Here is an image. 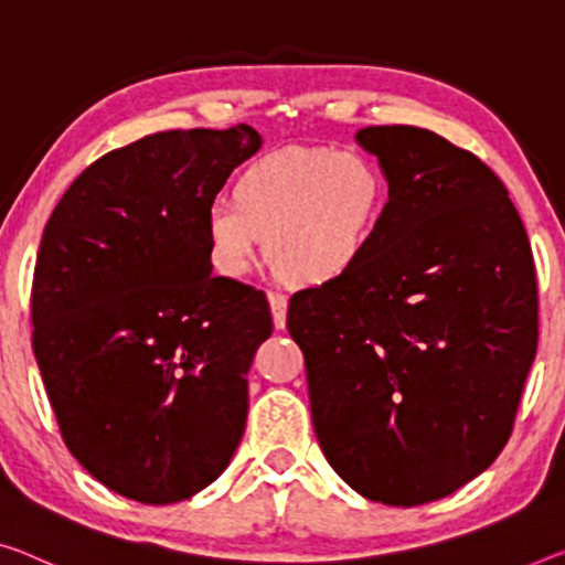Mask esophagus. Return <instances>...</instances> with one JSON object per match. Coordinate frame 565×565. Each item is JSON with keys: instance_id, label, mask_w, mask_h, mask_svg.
<instances>
[{"instance_id": "34e87169", "label": "esophagus", "mask_w": 565, "mask_h": 565, "mask_svg": "<svg viewBox=\"0 0 565 565\" xmlns=\"http://www.w3.org/2000/svg\"><path fill=\"white\" fill-rule=\"evenodd\" d=\"M267 300H270L275 328H285V320H288V298L282 292H267Z\"/></svg>"}]
</instances>
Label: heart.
Here are the masks:
<instances>
[{
	"label": "heart",
	"mask_w": 565,
	"mask_h": 565,
	"mask_svg": "<svg viewBox=\"0 0 565 565\" xmlns=\"http://www.w3.org/2000/svg\"><path fill=\"white\" fill-rule=\"evenodd\" d=\"M386 177L363 151L292 146L249 163L234 202L206 206L204 232L216 270L242 277L259 249L285 280L323 285L359 263L386 210Z\"/></svg>",
	"instance_id": "obj_1"
}]
</instances>
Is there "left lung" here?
I'll return each instance as SVG.
<instances>
[{
	"label": "left lung",
	"mask_w": 565,
	"mask_h": 565,
	"mask_svg": "<svg viewBox=\"0 0 565 565\" xmlns=\"http://www.w3.org/2000/svg\"><path fill=\"white\" fill-rule=\"evenodd\" d=\"M388 202L349 273L298 290L288 331L312 427L363 498L414 508L494 462L537 349L531 242L488 163L416 126L355 134Z\"/></svg>",
	"instance_id": "obj_1"
}]
</instances>
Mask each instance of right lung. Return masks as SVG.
<instances>
[{
    "mask_svg": "<svg viewBox=\"0 0 565 565\" xmlns=\"http://www.w3.org/2000/svg\"><path fill=\"white\" fill-rule=\"evenodd\" d=\"M263 138L163 131L93 161L60 199L32 275V351L73 457L146 505L222 475L247 371L273 333L253 285L216 277L204 214Z\"/></svg>",
    "mask_w": 565,
    "mask_h": 565,
    "instance_id": "1",
    "label": "right lung"
}]
</instances>
